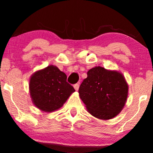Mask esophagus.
Masks as SVG:
<instances>
[{"label": "esophagus", "instance_id": "obj_1", "mask_svg": "<svg viewBox=\"0 0 153 153\" xmlns=\"http://www.w3.org/2000/svg\"><path fill=\"white\" fill-rule=\"evenodd\" d=\"M73 87H74V88H75V91H78V89H79V84L78 83L75 84V85H73Z\"/></svg>", "mask_w": 153, "mask_h": 153}]
</instances>
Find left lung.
Listing matches in <instances>:
<instances>
[{"mask_svg":"<svg viewBox=\"0 0 153 153\" xmlns=\"http://www.w3.org/2000/svg\"><path fill=\"white\" fill-rule=\"evenodd\" d=\"M129 86L122 73L101 66L91 68L79 88V96L88 112L96 118H114L123 109Z\"/></svg>","mask_w":153,"mask_h":153,"instance_id":"obj_1","label":"left lung"}]
</instances>
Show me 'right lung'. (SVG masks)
<instances>
[{"label": "right lung", "instance_id": "1", "mask_svg": "<svg viewBox=\"0 0 153 153\" xmlns=\"http://www.w3.org/2000/svg\"><path fill=\"white\" fill-rule=\"evenodd\" d=\"M66 80L65 73L54 65L33 73L29 80V92L34 106L45 112L60 108L75 91Z\"/></svg>", "mask_w": 153, "mask_h": 153}]
</instances>
